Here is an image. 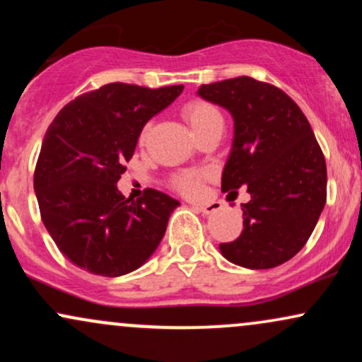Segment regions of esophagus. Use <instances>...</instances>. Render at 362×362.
I'll return each mask as SVG.
<instances>
[{
	"mask_svg": "<svg viewBox=\"0 0 362 362\" xmlns=\"http://www.w3.org/2000/svg\"><path fill=\"white\" fill-rule=\"evenodd\" d=\"M197 211H201L202 214H213V213H218L219 211V206L218 204H201L195 207Z\"/></svg>",
	"mask_w": 362,
	"mask_h": 362,
	"instance_id": "1",
	"label": "esophagus"
}]
</instances>
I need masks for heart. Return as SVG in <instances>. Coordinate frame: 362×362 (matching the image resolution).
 I'll return each instance as SVG.
<instances>
[{
	"mask_svg": "<svg viewBox=\"0 0 362 362\" xmlns=\"http://www.w3.org/2000/svg\"><path fill=\"white\" fill-rule=\"evenodd\" d=\"M182 114H184L185 120L197 134H201L202 131L213 126L214 122L221 120L219 110L216 109L213 103L202 100V98H194V100L187 102L184 109H182ZM149 132H151V124H146V126L141 129L139 144L148 143ZM206 177L207 172H202V170H187V172H180L172 177V187L180 194L195 197V195L201 194L202 182L206 180Z\"/></svg>",
	"mask_w": 362,
	"mask_h": 362,
	"instance_id": "1",
	"label": "heart"
}]
</instances>
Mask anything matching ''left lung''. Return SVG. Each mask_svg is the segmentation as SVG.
Instances as JSON below:
<instances>
[{
    "instance_id": "1",
    "label": "left lung",
    "mask_w": 362,
    "mask_h": 362,
    "mask_svg": "<svg viewBox=\"0 0 362 362\" xmlns=\"http://www.w3.org/2000/svg\"><path fill=\"white\" fill-rule=\"evenodd\" d=\"M231 112L235 139L221 190L242 204L243 231L219 245L228 260L247 269H272L293 259L313 233L327 201V165L308 119L271 83L250 76L202 85L197 91Z\"/></svg>"
}]
</instances>
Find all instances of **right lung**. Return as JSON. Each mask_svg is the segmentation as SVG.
<instances>
[{
    "mask_svg": "<svg viewBox=\"0 0 362 362\" xmlns=\"http://www.w3.org/2000/svg\"><path fill=\"white\" fill-rule=\"evenodd\" d=\"M184 85L109 83L59 110L34 172L40 218L61 253L103 277L136 271L156 250L177 199L155 189L132 201L117 190L141 129Z\"/></svg>",
    "mask_w": 362,
    "mask_h": 362,
    "instance_id": "1",
    "label": "right lung"
}]
</instances>
